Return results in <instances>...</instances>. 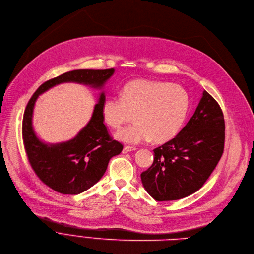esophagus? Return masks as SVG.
<instances>
[{
    "label": "esophagus",
    "instance_id": "obj_1",
    "mask_svg": "<svg viewBox=\"0 0 254 254\" xmlns=\"http://www.w3.org/2000/svg\"><path fill=\"white\" fill-rule=\"evenodd\" d=\"M136 150V148L135 147H131V146H126V147H124V149H123V153L124 154H127V153H128V152H131V151H135Z\"/></svg>",
    "mask_w": 254,
    "mask_h": 254
}]
</instances>
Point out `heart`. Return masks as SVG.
I'll return each instance as SVG.
<instances>
[{
    "mask_svg": "<svg viewBox=\"0 0 254 254\" xmlns=\"http://www.w3.org/2000/svg\"><path fill=\"white\" fill-rule=\"evenodd\" d=\"M190 109V96L181 86L161 81L135 80L124 86L121 98L109 97L101 107L104 123L119 128L131 120L135 123L115 133L122 142L139 144L149 140L167 142L179 132Z\"/></svg>",
    "mask_w": 254,
    "mask_h": 254,
    "instance_id": "1",
    "label": "heart"
}]
</instances>
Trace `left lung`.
<instances>
[{"mask_svg":"<svg viewBox=\"0 0 254 254\" xmlns=\"http://www.w3.org/2000/svg\"><path fill=\"white\" fill-rule=\"evenodd\" d=\"M225 122L218 102L206 91L187 126L154 149L152 166L141 174L147 192L158 201L180 199L197 191L220 161Z\"/></svg>","mask_w":254,"mask_h":254,"instance_id":"left-lung-1","label":"left lung"}]
</instances>
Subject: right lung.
I'll list each match as a JSON object with an SVG mask.
<instances>
[{"instance_id": "1", "label": "right lung", "mask_w": 254, "mask_h": 254, "mask_svg": "<svg viewBox=\"0 0 254 254\" xmlns=\"http://www.w3.org/2000/svg\"><path fill=\"white\" fill-rule=\"evenodd\" d=\"M113 73L114 68L66 72L40 85L28 101L22 123L28 161L39 179L60 193L79 194L93 187L105 173L110 158L121 154L123 145L112 139L103 124V91L86 127L74 139L59 144H45L37 137L32 127L35 101L43 92L62 83L74 82L102 89Z\"/></svg>"}]
</instances>
